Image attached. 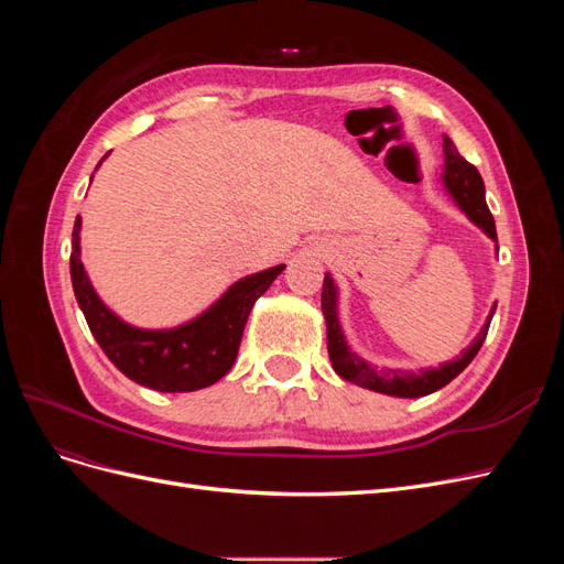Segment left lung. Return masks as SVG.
Masks as SVG:
<instances>
[{"label": "left lung", "mask_w": 564, "mask_h": 564, "mask_svg": "<svg viewBox=\"0 0 564 564\" xmlns=\"http://www.w3.org/2000/svg\"><path fill=\"white\" fill-rule=\"evenodd\" d=\"M442 148H445V176L442 178H445L449 195L454 197L458 207L466 212V216L473 220V224L480 226L491 240L497 242V226H494V218L485 202V183L480 172L458 155L456 145L447 139V135H445V145ZM494 311H497V305L491 308L489 319L482 327V332L473 340V346L464 355L456 357V360L442 365L440 369H429L421 373L395 371V369L377 371L371 365L360 360L355 352H350V348L346 346V338H344V332H340L338 315H336L334 280L329 275H324V282H322V313H324V319H327V350L336 373L340 379H346L355 386H362L369 390L383 392V395H395V398L429 395V392H435L442 386H447L452 379H456L458 373L473 362L477 350L482 348Z\"/></svg>", "instance_id": "1"}]
</instances>
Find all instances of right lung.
<instances>
[{
	"label": "right lung",
	"mask_w": 564,
	"mask_h": 564,
	"mask_svg": "<svg viewBox=\"0 0 564 564\" xmlns=\"http://www.w3.org/2000/svg\"><path fill=\"white\" fill-rule=\"evenodd\" d=\"M79 228L82 218L77 216L70 278L89 329L108 360L124 377L160 392H191L224 379L240 350L245 324L256 299L268 292L272 280L284 270V265H275L235 282L207 313L176 329H135L96 296L79 261Z\"/></svg>",
	"instance_id": "obj_1"
}]
</instances>
